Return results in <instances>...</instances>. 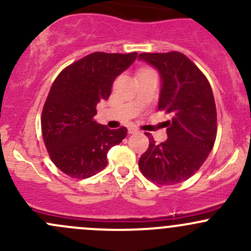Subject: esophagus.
Masks as SVG:
<instances>
[{
	"mask_svg": "<svg viewBox=\"0 0 251 251\" xmlns=\"http://www.w3.org/2000/svg\"><path fill=\"white\" fill-rule=\"evenodd\" d=\"M136 132H138V130L136 127H130V128H128V133H136Z\"/></svg>",
	"mask_w": 251,
	"mask_h": 251,
	"instance_id": "34e87169",
	"label": "esophagus"
}]
</instances>
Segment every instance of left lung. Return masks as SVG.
I'll return each mask as SVG.
<instances>
[{
    "instance_id": "obj_1",
    "label": "left lung",
    "mask_w": 251,
    "mask_h": 251,
    "mask_svg": "<svg viewBox=\"0 0 251 251\" xmlns=\"http://www.w3.org/2000/svg\"><path fill=\"white\" fill-rule=\"evenodd\" d=\"M140 60L158 69L161 78L159 110L170 114L164 123L168 140L149 147L138 160L146 178L163 186L183 182L201 169L214 147L216 105L205 75L183 53H141ZM149 137V133H146Z\"/></svg>"
}]
</instances>
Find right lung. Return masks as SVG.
Instances as JSON below:
<instances>
[{
  "label": "right lung",
  "instance_id": "add662e5",
  "mask_svg": "<svg viewBox=\"0 0 251 251\" xmlns=\"http://www.w3.org/2000/svg\"><path fill=\"white\" fill-rule=\"evenodd\" d=\"M137 52H95L60 72L52 83L41 116L42 137L50 160L73 178H88L107 166V153L127 135L95 121L96 107L109 98L116 76Z\"/></svg>",
  "mask_w": 251,
  "mask_h": 251
}]
</instances>
